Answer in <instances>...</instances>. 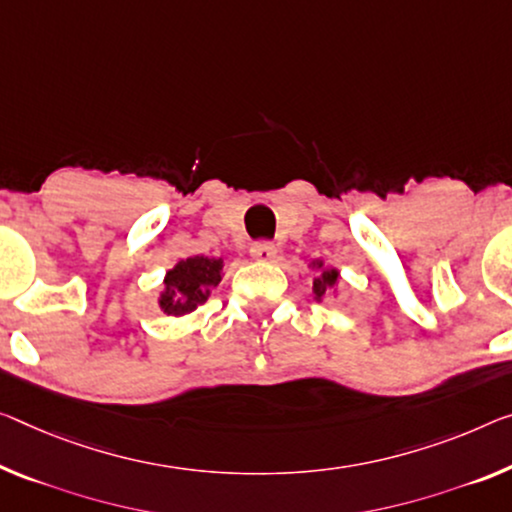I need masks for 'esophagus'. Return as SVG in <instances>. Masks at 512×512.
Returning a JSON list of instances; mask_svg holds the SVG:
<instances>
[{"label": "esophagus", "instance_id": "34e87169", "mask_svg": "<svg viewBox=\"0 0 512 512\" xmlns=\"http://www.w3.org/2000/svg\"><path fill=\"white\" fill-rule=\"evenodd\" d=\"M251 256L256 258V261H261V263H270L274 256H277V247L272 245V242H254V245H251Z\"/></svg>", "mask_w": 512, "mask_h": 512}]
</instances>
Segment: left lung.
Segmentation results:
<instances>
[{
  "label": "left lung",
  "mask_w": 512,
  "mask_h": 512,
  "mask_svg": "<svg viewBox=\"0 0 512 512\" xmlns=\"http://www.w3.org/2000/svg\"><path fill=\"white\" fill-rule=\"evenodd\" d=\"M316 267H322V261L313 263ZM338 283V270L336 267H322V272L318 274L316 279H313V295H316V300H325V297L332 293V288Z\"/></svg>",
  "instance_id": "obj_1"
}]
</instances>
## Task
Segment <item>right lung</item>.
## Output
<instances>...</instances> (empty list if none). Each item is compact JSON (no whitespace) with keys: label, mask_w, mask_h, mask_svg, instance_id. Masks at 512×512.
I'll use <instances>...</instances> for the list:
<instances>
[{"label":"right lung","mask_w":512,"mask_h":512,"mask_svg":"<svg viewBox=\"0 0 512 512\" xmlns=\"http://www.w3.org/2000/svg\"><path fill=\"white\" fill-rule=\"evenodd\" d=\"M222 258L194 256L178 261L164 277L160 309L167 316H187L208 300L210 290L222 281Z\"/></svg>","instance_id":"add662e5"}]
</instances>
